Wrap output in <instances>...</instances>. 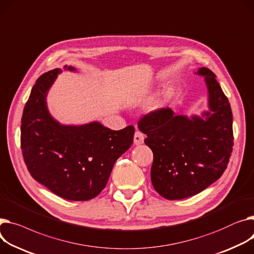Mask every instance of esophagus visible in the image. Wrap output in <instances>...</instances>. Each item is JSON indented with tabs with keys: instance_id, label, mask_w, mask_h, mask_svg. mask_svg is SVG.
I'll return each mask as SVG.
<instances>
[{
	"instance_id": "esophagus-1",
	"label": "esophagus",
	"mask_w": 254,
	"mask_h": 254,
	"mask_svg": "<svg viewBox=\"0 0 254 254\" xmlns=\"http://www.w3.org/2000/svg\"><path fill=\"white\" fill-rule=\"evenodd\" d=\"M144 143V133L137 130L133 134V144L134 145H141Z\"/></svg>"
}]
</instances>
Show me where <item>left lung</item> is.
I'll use <instances>...</instances> for the list:
<instances>
[{
	"mask_svg": "<svg viewBox=\"0 0 254 254\" xmlns=\"http://www.w3.org/2000/svg\"><path fill=\"white\" fill-rule=\"evenodd\" d=\"M204 76L208 107L202 117L176 115L171 108L152 111L141 118L139 129L153 152L151 181L168 200L196 195L222 177L233 150V114L229 100L206 67Z\"/></svg>",
	"mask_w": 254,
	"mask_h": 254,
	"instance_id": "1",
	"label": "left lung"
}]
</instances>
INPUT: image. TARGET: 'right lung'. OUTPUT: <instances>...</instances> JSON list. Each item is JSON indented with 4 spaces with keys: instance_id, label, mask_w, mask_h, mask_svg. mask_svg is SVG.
Returning <instances> with one entry per match:
<instances>
[{
    "instance_id": "right-lung-1",
    "label": "right lung",
    "mask_w": 254,
    "mask_h": 254,
    "mask_svg": "<svg viewBox=\"0 0 254 254\" xmlns=\"http://www.w3.org/2000/svg\"><path fill=\"white\" fill-rule=\"evenodd\" d=\"M61 71L44 73L31 89L21 120L22 155L31 177L51 192L87 201L105 188L115 161L132 144L134 127L112 130L97 122L64 126L55 121L46 97Z\"/></svg>"
}]
</instances>
